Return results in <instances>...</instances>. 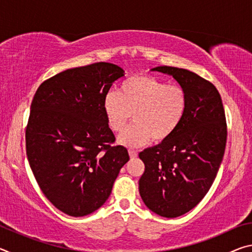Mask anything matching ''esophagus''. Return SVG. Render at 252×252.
Returning a JSON list of instances; mask_svg holds the SVG:
<instances>
[{
  "instance_id": "1",
  "label": "esophagus",
  "mask_w": 252,
  "mask_h": 252,
  "mask_svg": "<svg viewBox=\"0 0 252 252\" xmlns=\"http://www.w3.org/2000/svg\"><path fill=\"white\" fill-rule=\"evenodd\" d=\"M129 155L132 159H134V158L138 157V153H136V151H134V150H129Z\"/></svg>"
}]
</instances>
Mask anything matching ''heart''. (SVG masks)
Segmentation results:
<instances>
[{"label":"heart","mask_w":252,"mask_h":252,"mask_svg":"<svg viewBox=\"0 0 252 252\" xmlns=\"http://www.w3.org/2000/svg\"><path fill=\"white\" fill-rule=\"evenodd\" d=\"M102 108L113 132H120L130 120L134 123L119 135L123 146L136 148L171 138L185 119L188 97L179 85L167 84L151 75L126 79L120 90L109 91Z\"/></svg>","instance_id":"1"}]
</instances>
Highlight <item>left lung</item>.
<instances>
[{
  "label": "left lung",
  "instance_id": "1",
  "mask_svg": "<svg viewBox=\"0 0 252 252\" xmlns=\"http://www.w3.org/2000/svg\"><path fill=\"white\" fill-rule=\"evenodd\" d=\"M186 91L185 119L171 138L139 153L146 169L139 180L143 202L156 215L177 218L201 201L224 155L227 123L215 85L189 70L157 66Z\"/></svg>",
  "mask_w": 252,
  "mask_h": 252
}]
</instances>
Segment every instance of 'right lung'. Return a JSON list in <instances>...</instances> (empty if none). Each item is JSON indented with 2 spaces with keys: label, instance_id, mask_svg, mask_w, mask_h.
Instances as JSON below:
<instances>
[{
  "label": "right lung",
  "instance_id": "obj_1",
  "mask_svg": "<svg viewBox=\"0 0 252 252\" xmlns=\"http://www.w3.org/2000/svg\"><path fill=\"white\" fill-rule=\"evenodd\" d=\"M125 70L99 62L61 72L33 97L25 132L27 156L49 201L71 217H84L108 200L129 161L102 108L103 97Z\"/></svg>",
  "mask_w": 252,
  "mask_h": 252
}]
</instances>
